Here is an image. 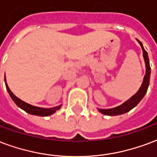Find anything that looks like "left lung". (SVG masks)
I'll return each mask as SVG.
<instances>
[{
  "mask_svg": "<svg viewBox=\"0 0 157 157\" xmlns=\"http://www.w3.org/2000/svg\"><path fill=\"white\" fill-rule=\"evenodd\" d=\"M137 42H139L140 45L143 51V57H144V60H145V63H146V74H145V77L143 79L142 84L139 89V90L137 91L136 94H134L131 98L128 99L127 101L123 103L122 105L112 109H98L100 113H102L105 115H119L127 113L128 111H130V109H132L134 107H136L140 101L143 99V97L145 96V94L147 92V89L149 86L150 83V76H151V67H150V62H149V58H148V54L146 52L144 47H143L142 42L139 41L138 39Z\"/></svg>",
  "mask_w": 157,
  "mask_h": 157,
  "instance_id": "left-lung-1",
  "label": "left lung"
}]
</instances>
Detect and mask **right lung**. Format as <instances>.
Returning <instances> with one entry per match:
<instances>
[{
	"instance_id": "right-lung-1",
	"label": "right lung",
	"mask_w": 157,
	"mask_h": 157,
	"mask_svg": "<svg viewBox=\"0 0 157 157\" xmlns=\"http://www.w3.org/2000/svg\"><path fill=\"white\" fill-rule=\"evenodd\" d=\"M5 83H6V90H7L9 94L11 96V98L12 100L14 101L15 104L17 105L18 107L21 109H22L23 110L31 114V115H38V116H48V115H52L53 113L56 112V110H58L59 109L61 108L62 105L57 106V107H53V108H49V109H44V108H40V107H36V106H33L32 105H29L27 103L24 102L21 99L17 98V96L15 95L13 93L11 92V90L9 89L7 83L6 82V75H5Z\"/></svg>"
}]
</instances>
